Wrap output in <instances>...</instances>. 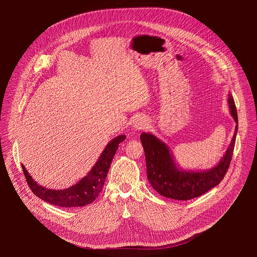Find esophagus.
Instances as JSON below:
<instances>
[{"instance_id": "34e87169", "label": "esophagus", "mask_w": 257, "mask_h": 257, "mask_svg": "<svg viewBox=\"0 0 257 257\" xmlns=\"http://www.w3.org/2000/svg\"><path fill=\"white\" fill-rule=\"evenodd\" d=\"M150 125L149 123V120L144 118V117H139L137 118L135 121H134V124H133V127L135 130L139 131V130H143L145 128H148V126Z\"/></svg>"}]
</instances>
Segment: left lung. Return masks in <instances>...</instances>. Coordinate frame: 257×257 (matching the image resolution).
<instances>
[{
  "mask_svg": "<svg viewBox=\"0 0 257 257\" xmlns=\"http://www.w3.org/2000/svg\"><path fill=\"white\" fill-rule=\"evenodd\" d=\"M228 103L231 115L237 123L235 133L224 157L211 169L205 171L182 170L175 163L169 146L165 142L152 133L142 132L140 140L145 153L146 173L151 185L157 192L167 198L189 200L204 194L221 183L232 160L238 131L237 109L230 92Z\"/></svg>",
  "mask_w": 257,
  "mask_h": 257,
  "instance_id": "left-lung-1",
  "label": "left lung"
}]
</instances>
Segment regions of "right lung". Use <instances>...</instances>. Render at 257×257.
Wrapping results in <instances>:
<instances>
[{
    "label": "right lung",
    "mask_w": 257,
    "mask_h": 257,
    "mask_svg": "<svg viewBox=\"0 0 257 257\" xmlns=\"http://www.w3.org/2000/svg\"><path fill=\"white\" fill-rule=\"evenodd\" d=\"M125 138V135H119L109 141L92 169L75 185L62 190L45 188L39 185L28 174L25 167L21 165L27 184L36 196L51 204L61 207L87 205L94 201L102 190L109 166L119 148V144L123 142Z\"/></svg>",
    "instance_id": "obj_1"
}]
</instances>
